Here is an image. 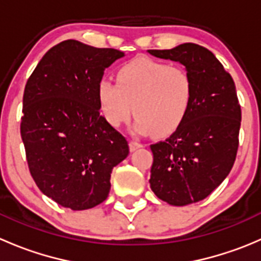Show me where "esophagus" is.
Here are the masks:
<instances>
[{
  "instance_id": "1",
  "label": "esophagus",
  "mask_w": 261,
  "mask_h": 261,
  "mask_svg": "<svg viewBox=\"0 0 261 261\" xmlns=\"http://www.w3.org/2000/svg\"><path fill=\"white\" fill-rule=\"evenodd\" d=\"M128 145H130L131 151H135V150H138V149H140V147H143V145H141L140 143H138V141H130V144H128Z\"/></svg>"
}]
</instances>
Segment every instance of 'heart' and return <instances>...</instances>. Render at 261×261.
<instances>
[{
    "instance_id": "obj_1",
    "label": "heart",
    "mask_w": 261,
    "mask_h": 261,
    "mask_svg": "<svg viewBox=\"0 0 261 261\" xmlns=\"http://www.w3.org/2000/svg\"><path fill=\"white\" fill-rule=\"evenodd\" d=\"M102 114L112 126L127 122L135 109V134L168 135L184 122L194 96L193 75L181 65L136 58L117 70V83L97 87Z\"/></svg>"
}]
</instances>
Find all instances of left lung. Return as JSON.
I'll use <instances>...</instances> for the list:
<instances>
[{
  "label": "left lung",
  "mask_w": 261,
  "mask_h": 261,
  "mask_svg": "<svg viewBox=\"0 0 261 261\" xmlns=\"http://www.w3.org/2000/svg\"><path fill=\"white\" fill-rule=\"evenodd\" d=\"M147 53L180 63L194 81L184 122L167 140L150 145V188L172 206L196 203L225 180L235 163L241 125L235 83L213 53L197 44Z\"/></svg>",
  "instance_id": "1"
}]
</instances>
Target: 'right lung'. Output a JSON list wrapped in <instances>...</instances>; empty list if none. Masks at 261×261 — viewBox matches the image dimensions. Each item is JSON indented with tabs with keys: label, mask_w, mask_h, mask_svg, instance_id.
<instances>
[{
	"label": "right lung",
	"mask_w": 261,
	"mask_h": 261,
	"mask_svg": "<svg viewBox=\"0 0 261 261\" xmlns=\"http://www.w3.org/2000/svg\"><path fill=\"white\" fill-rule=\"evenodd\" d=\"M122 51L77 40L53 46L25 86L21 138L29 169L46 197L73 211L102 203L126 139L99 114L97 87Z\"/></svg>",
	"instance_id": "obj_1"
}]
</instances>
